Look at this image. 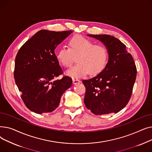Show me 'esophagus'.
Wrapping results in <instances>:
<instances>
[{"instance_id":"esophagus-1","label":"esophagus","mask_w":152,"mask_h":152,"mask_svg":"<svg viewBox=\"0 0 152 152\" xmlns=\"http://www.w3.org/2000/svg\"><path fill=\"white\" fill-rule=\"evenodd\" d=\"M80 83H81V81L79 80V79H73V84H77Z\"/></svg>"}]
</instances>
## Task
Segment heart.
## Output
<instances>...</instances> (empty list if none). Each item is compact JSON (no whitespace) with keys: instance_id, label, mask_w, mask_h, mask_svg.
Returning <instances> with one entry per match:
<instances>
[{"instance_id":"1","label":"heart","mask_w":152,"mask_h":152,"mask_svg":"<svg viewBox=\"0 0 152 152\" xmlns=\"http://www.w3.org/2000/svg\"><path fill=\"white\" fill-rule=\"evenodd\" d=\"M68 45V48H61L57 53L58 61L65 67H70L77 57V63L66 71L67 76L79 79L88 73L96 75L105 68L109 55L105 46L94 44L91 40L79 34L72 36Z\"/></svg>"}]
</instances>
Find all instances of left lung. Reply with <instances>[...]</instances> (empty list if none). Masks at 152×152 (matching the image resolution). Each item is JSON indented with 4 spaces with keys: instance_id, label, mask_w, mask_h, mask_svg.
I'll use <instances>...</instances> for the list:
<instances>
[{
    "instance_id": "left-lung-1",
    "label": "left lung",
    "mask_w": 152,
    "mask_h": 152,
    "mask_svg": "<svg viewBox=\"0 0 152 152\" xmlns=\"http://www.w3.org/2000/svg\"><path fill=\"white\" fill-rule=\"evenodd\" d=\"M87 36L102 42L108 52L105 68L95 77L83 80L84 104L96 115L116 113L128 103L136 78L132 56L117 38L107 34Z\"/></svg>"
}]
</instances>
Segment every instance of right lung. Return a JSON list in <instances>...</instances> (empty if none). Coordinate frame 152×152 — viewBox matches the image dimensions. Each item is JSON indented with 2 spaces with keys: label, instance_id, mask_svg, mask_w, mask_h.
I'll return each instance as SVG.
<instances>
[{
  "label": "right lung",
  "instance_id": "1",
  "mask_svg": "<svg viewBox=\"0 0 152 152\" xmlns=\"http://www.w3.org/2000/svg\"><path fill=\"white\" fill-rule=\"evenodd\" d=\"M72 32L39 31L22 45L16 56V84L26 107L36 113L55 110L63 94L72 85L68 76L54 80L63 73L55 49Z\"/></svg>",
  "mask_w": 152,
  "mask_h": 152
}]
</instances>
